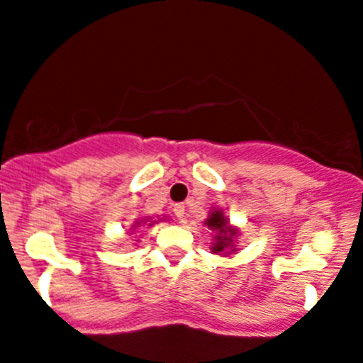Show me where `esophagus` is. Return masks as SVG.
<instances>
[{"label":"esophagus","mask_w":363,"mask_h":363,"mask_svg":"<svg viewBox=\"0 0 363 363\" xmlns=\"http://www.w3.org/2000/svg\"><path fill=\"white\" fill-rule=\"evenodd\" d=\"M174 213H175V216H177L179 222H181V223L188 222V218H186V206L184 204H175L174 206Z\"/></svg>","instance_id":"esophagus-1"}]
</instances>
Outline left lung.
I'll return each instance as SVG.
<instances>
[{
	"mask_svg": "<svg viewBox=\"0 0 363 363\" xmlns=\"http://www.w3.org/2000/svg\"><path fill=\"white\" fill-rule=\"evenodd\" d=\"M204 225H208V229L211 231L213 242H211V252L220 254V256H233L236 254L238 247V236L240 229L235 228L229 218L223 215V209L220 208H211L209 216L204 220Z\"/></svg>",
	"mask_w": 363,
	"mask_h": 363,
	"instance_id": "1",
	"label": "left lung"
}]
</instances>
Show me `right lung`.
Segmentation results:
<instances>
[{"label":"right lung","mask_w":363,"mask_h":363,"mask_svg":"<svg viewBox=\"0 0 363 363\" xmlns=\"http://www.w3.org/2000/svg\"><path fill=\"white\" fill-rule=\"evenodd\" d=\"M161 220L162 218L152 220V216H145V218H135V222L132 223V233H130V235H134V233H140V229H143L145 225H147V228H152L154 223L161 222ZM134 242H138V240H134Z\"/></svg>","instance_id":"add662e5"}]
</instances>
